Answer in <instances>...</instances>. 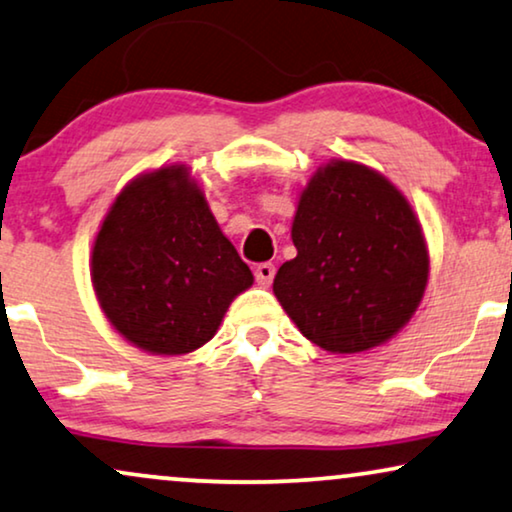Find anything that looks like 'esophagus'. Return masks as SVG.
Instances as JSON below:
<instances>
[{
    "label": "esophagus",
    "instance_id": "34e87169",
    "mask_svg": "<svg viewBox=\"0 0 512 512\" xmlns=\"http://www.w3.org/2000/svg\"><path fill=\"white\" fill-rule=\"evenodd\" d=\"M274 274H276V267L271 262H262V264H257V267H255L257 283L264 285V288H267V285H271V281H274Z\"/></svg>",
    "mask_w": 512,
    "mask_h": 512
}]
</instances>
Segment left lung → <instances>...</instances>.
Returning <instances> with one entry per match:
<instances>
[{
  "instance_id": "1",
  "label": "left lung",
  "mask_w": 512,
  "mask_h": 512,
  "mask_svg": "<svg viewBox=\"0 0 512 512\" xmlns=\"http://www.w3.org/2000/svg\"><path fill=\"white\" fill-rule=\"evenodd\" d=\"M295 260L274 295L299 332L330 353L398 335L428 283V248L403 192L377 170L335 159L306 182L292 220Z\"/></svg>"
}]
</instances>
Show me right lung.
I'll use <instances>...</instances> for the list:
<instances>
[{
	"label": "right lung",
	"instance_id": "right-lung-1",
	"mask_svg": "<svg viewBox=\"0 0 512 512\" xmlns=\"http://www.w3.org/2000/svg\"><path fill=\"white\" fill-rule=\"evenodd\" d=\"M109 325L152 356H185L215 337L248 269L185 163L142 173L109 206L91 252Z\"/></svg>",
	"mask_w": 512,
	"mask_h": 512
}]
</instances>
